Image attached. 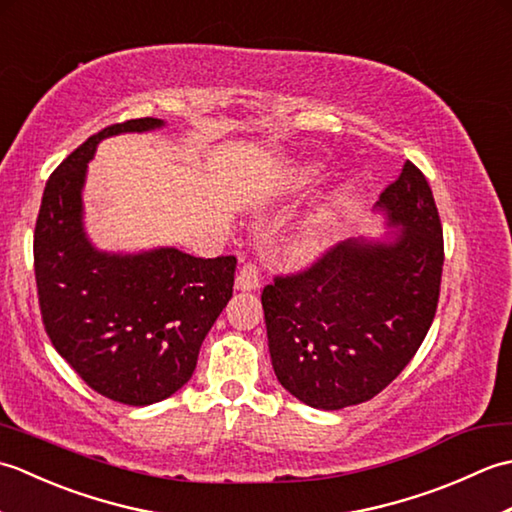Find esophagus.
<instances>
[{"mask_svg": "<svg viewBox=\"0 0 512 512\" xmlns=\"http://www.w3.org/2000/svg\"><path fill=\"white\" fill-rule=\"evenodd\" d=\"M259 268L255 262H246L242 268H239V273L235 277V288L237 290H255L259 288Z\"/></svg>", "mask_w": 512, "mask_h": 512, "instance_id": "esophagus-1", "label": "esophagus"}]
</instances>
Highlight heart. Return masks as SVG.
Wrapping results in <instances>:
<instances>
[{
	"label": "heart",
	"instance_id": "b5f03b06",
	"mask_svg": "<svg viewBox=\"0 0 512 512\" xmlns=\"http://www.w3.org/2000/svg\"><path fill=\"white\" fill-rule=\"evenodd\" d=\"M325 231H328V222H325V217H314V220H310L295 237L297 253L299 255L314 253L325 239Z\"/></svg>",
	"mask_w": 512,
	"mask_h": 512
}]
</instances>
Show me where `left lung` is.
Returning a JSON list of instances; mask_svg holds the SVG:
<instances>
[{"label":"left lung","instance_id":"left-lung-1","mask_svg":"<svg viewBox=\"0 0 512 512\" xmlns=\"http://www.w3.org/2000/svg\"><path fill=\"white\" fill-rule=\"evenodd\" d=\"M394 244H336L262 292L273 369L317 409L372 400L418 352L438 310L444 239L424 173L407 160L380 193Z\"/></svg>","mask_w":512,"mask_h":512}]
</instances>
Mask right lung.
Listing matches in <instances>:
<instances>
[{
    "instance_id": "1",
    "label": "right lung",
    "mask_w": 512,
    "mask_h": 512,
    "mask_svg": "<svg viewBox=\"0 0 512 512\" xmlns=\"http://www.w3.org/2000/svg\"><path fill=\"white\" fill-rule=\"evenodd\" d=\"M132 118L90 136L52 171L35 224L41 321L68 365L101 396L143 407L191 378L211 325L233 297L235 255L176 248L121 257L94 250L81 226V187L99 140L160 127Z\"/></svg>"
}]
</instances>
